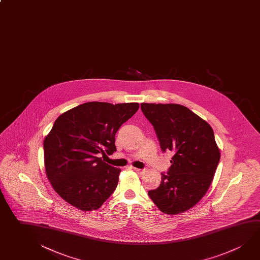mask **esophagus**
Returning <instances> with one entry per match:
<instances>
[{
  "instance_id": "esophagus-1",
  "label": "esophagus",
  "mask_w": 260,
  "mask_h": 260,
  "mask_svg": "<svg viewBox=\"0 0 260 260\" xmlns=\"http://www.w3.org/2000/svg\"><path fill=\"white\" fill-rule=\"evenodd\" d=\"M133 170L138 173H141V174L145 173L146 171L145 169L133 168Z\"/></svg>"
}]
</instances>
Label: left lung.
Wrapping results in <instances>:
<instances>
[{
    "instance_id": "8db88e82",
    "label": "left lung",
    "mask_w": 260,
    "mask_h": 260,
    "mask_svg": "<svg viewBox=\"0 0 260 260\" xmlns=\"http://www.w3.org/2000/svg\"><path fill=\"white\" fill-rule=\"evenodd\" d=\"M141 110L153 125L162 151L173 153L159 186L148 191L164 214L191 209L213 182L220 150L209 124L184 106L141 103Z\"/></svg>"
}]
</instances>
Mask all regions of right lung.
I'll use <instances>...</instances> for the list:
<instances>
[{"mask_svg":"<svg viewBox=\"0 0 260 260\" xmlns=\"http://www.w3.org/2000/svg\"><path fill=\"white\" fill-rule=\"evenodd\" d=\"M139 103L87 102L60 115L44 140L46 176L60 197L89 212L101 208L121 170L101 155L116 151L115 135L139 110Z\"/></svg>","mask_w":260,"mask_h":260,"instance_id":"1","label":"right lung"}]
</instances>
